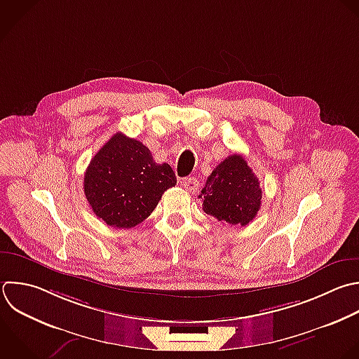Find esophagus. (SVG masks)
<instances>
[{"label": "esophagus", "mask_w": 359, "mask_h": 359, "mask_svg": "<svg viewBox=\"0 0 359 359\" xmlns=\"http://www.w3.org/2000/svg\"><path fill=\"white\" fill-rule=\"evenodd\" d=\"M181 185H182L188 192H192V194L199 189V182H198V180L194 178V177L184 178V180L181 181Z\"/></svg>", "instance_id": "obj_1"}]
</instances>
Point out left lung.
Returning a JSON list of instances; mask_svg holds the SVG:
<instances>
[{
  "mask_svg": "<svg viewBox=\"0 0 359 359\" xmlns=\"http://www.w3.org/2000/svg\"><path fill=\"white\" fill-rule=\"evenodd\" d=\"M202 198V209L230 226H247L261 208L259 181L240 154L224 158L208 177Z\"/></svg>",
  "mask_w": 359,
  "mask_h": 359,
  "instance_id": "left-lung-1",
  "label": "left lung"
}]
</instances>
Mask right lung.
<instances>
[{
    "label": "right lung",
    "instance_id": "right-lung-1",
    "mask_svg": "<svg viewBox=\"0 0 359 359\" xmlns=\"http://www.w3.org/2000/svg\"><path fill=\"white\" fill-rule=\"evenodd\" d=\"M175 184L167 163L157 164L142 142L123 133L114 135L100 149L84 174V194L93 212L119 229L147 219L164 191Z\"/></svg>",
    "mask_w": 359,
    "mask_h": 359
}]
</instances>
